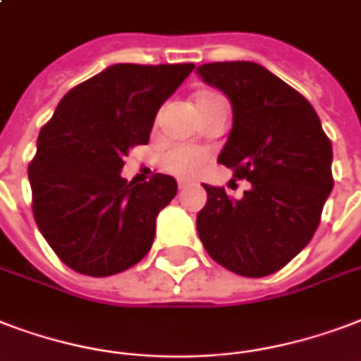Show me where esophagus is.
Wrapping results in <instances>:
<instances>
[{
  "label": "esophagus",
  "mask_w": 361,
  "mask_h": 361,
  "mask_svg": "<svg viewBox=\"0 0 361 361\" xmlns=\"http://www.w3.org/2000/svg\"><path fill=\"white\" fill-rule=\"evenodd\" d=\"M191 185H195V181L183 180V178H181V180H178V187H180V189H187V187H191Z\"/></svg>",
  "instance_id": "esophagus-1"
}]
</instances>
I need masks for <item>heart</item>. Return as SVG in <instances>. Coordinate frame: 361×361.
I'll return each instance as SVG.
<instances>
[{"mask_svg": "<svg viewBox=\"0 0 361 361\" xmlns=\"http://www.w3.org/2000/svg\"><path fill=\"white\" fill-rule=\"evenodd\" d=\"M217 98L219 96L204 92L197 96V102L217 100ZM206 161H208V151L202 147H195V145H176L159 157L161 169L174 176H192L197 170L202 169Z\"/></svg>", "mask_w": 361, "mask_h": 361, "instance_id": "heart-1", "label": "heart"}]
</instances>
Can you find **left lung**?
<instances>
[{"label": "left lung", "instance_id": "8db88e82", "mask_svg": "<svg viewBox=\"0 0 361 361\" xmlns=\"http://www.w3.org/2000/svg\"><path fill=\"white\" fill-rule=\"evenodd\" d=\"M197 73L233 106V128L217 162L250 181L238 200L202 183L208 200L197 231L216 263L240 276H267L288 265L318 229L334 189L331 142L309 100L263 66L212 62Z\"/></svg>", "mask_w": 361, "mask_h": 361}]
</instances>
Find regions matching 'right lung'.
Masks as SVG:
<instances>
[{"label": "right lung", "instance_id": "right-lung-1", "mask_svg": "<svg viewBox=\"0 0 361 361\" xmlns=\"http://www.w3.org/2000/svg\"><path fill=\"white\" fill-rule=\"evenodd\" d=\"M195 64H114L60 100L27 166L34 217L54 254L75 272L111 276L136 265L174 199L172 176L121 178L125 155L149 142L157 111Z\"/></svg>", "mask_w": 361, "mask_h": 361}]
</instances>
